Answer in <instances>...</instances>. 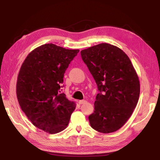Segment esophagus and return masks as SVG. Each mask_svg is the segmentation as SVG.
<instances>
[{"instance_id": "1", "label": "esophagus", "mask_w": 160, "mask_h": 160, "mask_svg": "<svg viewBox=\"0 0 160 160\" xmlns=\"http://www.w3.org/2000/svg\"><path fill=\"white\" fill-rule=\"evenodd\" d=\"M87 101L84 100H79V102H78V103H79V104H84L86 103Z\"/></svg>"}]
</instances>
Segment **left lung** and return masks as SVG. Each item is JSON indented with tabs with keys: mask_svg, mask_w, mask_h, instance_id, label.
Listing matches in <instances>:
<instances>
[{
	"mask_svg": "<svg viewBox=\"0 0 160 160\" xmlns=\"http://www.w3.org/2000/svg\"><path fill=\"white\" fill-rule=\"evenodd\" d=\"M100 93L89 116L95 130L118 131L131 116L140 97V80L130 59L119 47L101 43L81 51Z\"/></svg>",
	"mask_w": 160,
	"mask_h": 160,
	"instance_id": "obj_1",
	"label": "left lung"
}]
</instances>
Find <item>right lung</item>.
<instances>
[{
  "label": "right lung",
  "mask_w": 160,
  "mask_h": 160,
  "mask_svg": "<svg viewBox=\"0 0 160 160\" xmlns=\"http://www.w3.org/2000/svg\"><path fill=\"white\" fill-rule=\"evenodd\" d=\"M79 51L45 44L32 51L20 67L16 82L20 107L35 127L48 133L65 129L76 108L73 101L60 93V85Z\"/></svg>",
  "instance_id": "right-lung-1"
}]
</instances>
